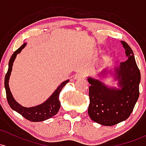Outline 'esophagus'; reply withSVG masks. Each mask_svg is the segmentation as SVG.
<instances>
[{
  "label": "esophagus",
  "instance_id": "1",
  "mask_svg": "<svg viewBox=\"0 0 146 146\" xmlns=\"http://www.w3.org/2000/svg\"><path fill=\"white\" fill-rule=\"evenodd\" d=\"M76 80H79V79H84L85 78V76H84L83 74H82V73H80V74H78L76 75V77H75Z\"/></svg>",
  "mask_w": 146,
  "mask_h": 146
}]
</instances>
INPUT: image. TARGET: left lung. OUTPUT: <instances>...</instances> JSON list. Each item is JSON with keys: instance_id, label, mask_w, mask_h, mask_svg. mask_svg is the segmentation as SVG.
Masks as SVG:
<instances>
[{"instance_id": "left-lung-1", "label": "left lung", "mask_w": 146, "mask_h": 146, "mask_svg": "<svg viewBox=\"0 0 146 146\" xmlns=\"http://www.w3.org/2000/svg\"><path fill=\"white\" fill-rule=\"evenodd\" d=\"M125 49L127 61L119 66L102 72L99 76L107 78L108 73L117 81V87H109L100 80L87 77L90 105L88 114L91 119L101 125L113 126L125 121L132 113L139 96L141 73L129 45L121 41Z\"/></svg>"}]
</instances>
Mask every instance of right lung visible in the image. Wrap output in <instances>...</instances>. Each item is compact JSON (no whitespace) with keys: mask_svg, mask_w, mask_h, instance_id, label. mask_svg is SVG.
<instances>
[{"mask_svg":"<svg viewBox=\"0 0 146 146\" xmlns=\"http://www.w3.org/2000/svg\"><path fill=\"white\" fill-rule=\"evenodd\" d=\"M26 45H27V43L25 42L18 50H17L12 55L11 58L9 61L8 70L5 77V88L6 91V96H7V102L12 110L17 112L23 117L31 122H42V121L50 119V117L54 116L58 113L61 107V103L59 101V94H60L63 87L69 82V80L61 82V85L56 88V90L45 101L39 105L27 108V107L22 106L19 103L17 102L14 99L10 90V87H9V80H10V76L11 75L12 66H13L15 58L17 57V55L18 54L21 52V50L25 47Z\"/></svg>","mask_w":146,"mask_h":146,"instance_id":"add662e5","label":"right lung"}]
</instances>
